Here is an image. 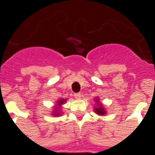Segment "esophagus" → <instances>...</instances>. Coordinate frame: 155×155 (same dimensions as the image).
<instances>
[{
  "label": "esophagus",
  "mask_w": 155,
  "mask_h": 155,
  "mask_svg": "<svg viewBox=\"0 0 155 155\" xmlns=\"http://www.w3.org/2000/svg\"><path fill=\"white\" fill-rule=\"evenodd\" d=\"M74 97H75V99L80 100V98H81V94H80V93H75V94H74Z\"/></svg>",
  "instance_id": "34e87169"
}]
</instances>
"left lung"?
Wrapping results in <instances>:
<instances>
[{"instance_id": "left-lung-1", "label": "left lung", "mask_w": 155, "mask_h": 155, "mask_svg": "<svg viewBox=\"0 0 155 155\" xmlns=\"http://www.w3.org/2000/svg\"><path fill=\"white\" fill-rule=\"evenodd\" d=\"M95 101H96V107H94V112L97 114H98L99 116H104L107 113L106 112L105 108L102 105V104L100 102V99L99 97H97V98H95L94 100Z\"/></svg>"}]
</instances>
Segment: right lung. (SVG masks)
I'll return each instance as SVG.
<instances>
[{"instance_id":"1","label":"right lung","mask_w":155,"mask_h":155,"mask_svg":"<svg viewBox=\"0 0 155 155\" xmlns=\"http://www.w3.org/2000/svg\"><path fill=\"white\" fill-rule=\"evenodd\" d=\"M67 99H59L56 101V104H54L53 111L51 112V115L54 117H60L62 115V110H61V107L63 104L66 103Z\"/></svg>"}]
</instances>
